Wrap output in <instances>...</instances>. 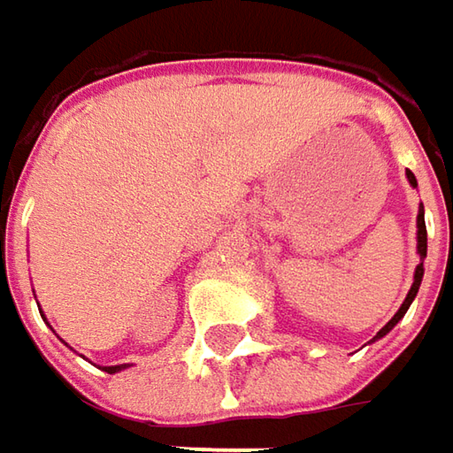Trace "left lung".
Wrapping results in <instances>:
<instances>
[{
    "label": "left lung",
    "instance_id": "left-lung-1",
    "mask_svg": "<svg viewBox=\"0 0 453 453\" xmlns=\"http://www.w3.org/2000/svg\"><path fill=\"white\" fill-rule=\"evenodd\" d=\"M406 179H409L411 186H416V176L411 173V171H406ZM416 239H418V257H421V262H418V267H416V272H413V285H411L409 295H406V300H403V304L398 307V312L393 315L391 320L386 322L380 330H378V335H375L373 340L383 338L386 333H391L393 327H395V322L401 320L403 315H406V310L411 307V303H413V297L418 295V288H421V280H424V259H426V221H424V206H418V217H416Z\"/></svg>",
    "mask_w": 453,
    "mask_h": 453
}]
</instances>
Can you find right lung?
<instances>
[{
    "label": "right lung",
    "instance_id": "add662e5",
    "mask_svg": "<svg viewBox=\"0 0 453 453\" xmlns=\"http://www.w3.org/2000/svg\"><path fill=\"white\" fill-rule=\"evenodd\" d=\"M123 368H128V365H105L103 371H105V373H118V371H123Z\"/></svg>",
    "mask_w": 453,
    "mask_h": 453
}]
</instances>
